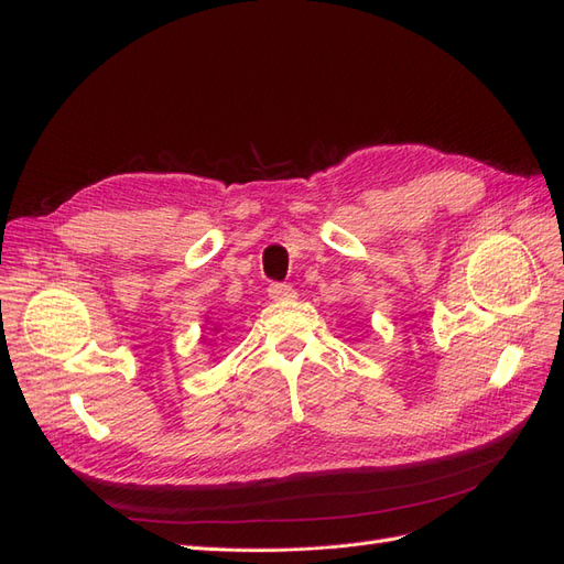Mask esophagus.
I'll return each mask as SVG.
<instances>
[{"label": "esophagus", "mask_w": 564, "mask_h": 564, "mask_svg": "<svg viewBox=\"0 0 564 564\" xmlns=\"http://www.w3.org/2000/svg\"><path fill=\"white\" fill-rule=\"evenodd\" d=\"M268 296L272 301H292V299H296V289L286 282H272L268 286Z\"/></svg>", "instance_id": "obj_1"}]
</instances>
